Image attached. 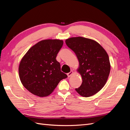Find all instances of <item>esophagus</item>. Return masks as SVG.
<instances>
[{
  "label": "esophagus",
  "mask_w": 130,
  "mask_h": 130,
  "mask_svg": "<svg viewBox=\"0 0 130 130\" xmlns=\"http://www.w3.org/2000/svg\"><path fill=\"white\" fill-rule=\"evenodd\" d=\"M73 70H71V71H70L69 73H67V75H68V77H70V76H71L73 74Z\"/></svg>",
  "instance_id": "obj_1"
}]
</instances>
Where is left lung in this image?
Returning <instances> with one entry per match:
<instances>
[{"label":"left lung","instance_id":"obj_1","mask_svg":"<svg viewBox=\"0 0 130 130\" xmlns=\"http://www.w3.org/2000/svg\"><path fill=\"white\" fill-rule=\"evenodd\" d=\"M66 43L79 62L78 71L82 83L76 91L84 97L94 95L103 88L108 77L111 66L108 54L99 43L89 38L72 37Z\"/></svg>","mask_w":130,"mask_h":130}]
</instances>
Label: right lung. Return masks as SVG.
I'll use <instances>...</instances> for the list:
<instances>
[{
    "instance_id": "add662e5",
    "label": "right lung",
    "mask_w": 130,
    "mask_h": 130,
    "mask_svg": "<svg viewBox=\"0 0 130 130\" xmlns=\"http://www.w3.org/2000/svg\"><path fill=\"white\" fill-rule=\"evenodd\" d=\"M63 44L58 40H45L27 51L19 66L21 82L30 92L40 97L49 95L59 82L67 77L61 71L57 54Z\"/></svg>"
}]
</instances>
